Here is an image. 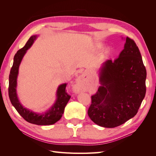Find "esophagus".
I'll use <instances>...</instances> for the list:
<instances>
[{"mask_svg": "<svg viewBox=\"0 0 156 156\" xmlns=\"http://www.w3.org/2000/svg\"><path fill=\"white\" fill-rule=\"evenodd\" d=\"M85 79H86V75H82L77 79L76 84H75V91L78 92L81 89L84 82H85Z\"/></svg>", "mask_w": 156, "mask_h": 156, "instance_id": "1", "label": "esophagus"}]
</instances>
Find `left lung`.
I'll return each mask as SVG.
<instances>
[{"label":"left lung","mask_w":156,"mask_h":156,"mask_svg":"<svg viewBox=\"0 0 156 156\" xmlns=\"http://www.w3.org/2000/svg\"><path fill=\"white\" fill-rule=\"evenodd\" d=\"M146 70L138 47L127 37L124 49L100 69L99 87L88 115L97 125L112 128L136 115L146 94Z\"/></svg>","instance_id":"obj_1"}]
</instances>
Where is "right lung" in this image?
I'll list each match as a JSON object with an SVG mask.
<instances>
[{
	"instance_id": "add662e5",
	"label": "right lung",
	"mask_w": 156,
	"mask_h": 156,
	"mask_svg": "<svg viewBox=\"0 0 156 156\" xmlns=\"http://www.w3.org/2000/svg\"><path fill=\"white\" fill-rule=\"evenodd\" d=\"M37 36H32L27 41L25 45L23 48L19 50L14 56L13 66L9 75V87L8 94L12 105L15 107L23 119L31 124L40 126L54 124L58 121L62 117L66 105H67L70 99V96L66 92V83L60 84L56 92V100L55 104L52 106L48 111L43 113H37L32 112L27 108L23 107L18 100L16 93L17 78L19 72V67L21 60L34 41L36 39Z\"/></svg>"
}]
</instances>
